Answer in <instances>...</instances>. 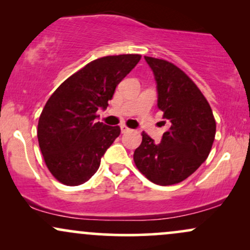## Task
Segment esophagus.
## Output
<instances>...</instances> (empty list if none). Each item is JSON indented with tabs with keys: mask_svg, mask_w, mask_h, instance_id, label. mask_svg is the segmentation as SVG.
<instances>
[{
	"mask_svg": "<svg viewBox=\"0 0 250 250\" xmlns=\"http://www.w3.org/2000/svg\"><path fill=\"white\" fill-rule=\"evenodd\" d=\"M120 127H121V131H122L123 134H125V133H128V131L130 130V129H129L125 125H120Z\"/></svg>",
	"mask_w": 250,
	"mask_h": 250,
	"instance_id": "34e87169",
	"label": "esophagus"
}]
</instances>
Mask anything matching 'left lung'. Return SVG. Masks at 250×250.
I'll return each mask as SVG.
<instances>
[{"label":"left lung","mask_w":250,"mask_h":250,"mask_svg":"<svg viewBox=\"0 0 250 250\" xmlns=\"http://www.w3.org/2000/svg\"><path fill=\"white\" fill-rule=\"evenodd\" d=\"M145 60L154 73L157 107L169 129L160 143L143 131L142 143L134 151V162L153 183L175 185L207 160L216 122L206 97L180 68L165 60L149 56Z\"/></svg>","instance_id":"8db88e82"}]
</instances>
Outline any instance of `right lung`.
Wrapping results in <instances>:
<instances>
[{
    "mask_svg": "<svg viewBox=\"0 0 250 250\" xmlns=\"http://www.w3.org/2000/svg\"><path fill=\"white\" fill-rule=\"evenodd\" d=\"M140 60L137 54L94 60L68 77L45 103L37 139L48 169L63 185L87 182L121 133L119 125L96 122V111L108 107L116 85Z\"/></svg>",
    "mask_w": 250,
    "mask_h": 250,
    "instance_id": "add662e5",
    "label": "right lung"
}]
</instances>
